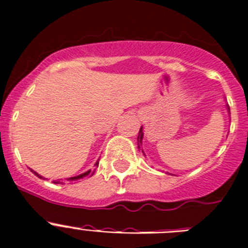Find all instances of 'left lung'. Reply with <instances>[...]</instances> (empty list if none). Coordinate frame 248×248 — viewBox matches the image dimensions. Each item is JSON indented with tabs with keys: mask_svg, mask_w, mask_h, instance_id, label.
<instances>
[{
	"mask_svg": "<svg viewBox=\"0 0 248 248\" xmlns=\"http://www.w3.org/2000/svg\"><path fill=\"white\" fill-rule=\"evenodd\" d=\"M143 127H140V131H139V133H138V148H140V145H141V139H143ZM143 151V150H141Z\"/></svg>",
	"mask_w": 248,
	"mask_h": 248,
	"instance_id": "left-lung-1",
	"label": "left lung"
}]
</instances>
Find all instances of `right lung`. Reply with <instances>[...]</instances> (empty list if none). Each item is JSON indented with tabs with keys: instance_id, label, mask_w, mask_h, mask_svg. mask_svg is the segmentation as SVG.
<instances>
[{
	"instance_id": "add662e5",
	"label": "right lung",
	"mask_w": 248,
	"mask_h": 248,
	"mask_svg": "<svg viewBox=\"0 0 248 248\" xmlns=\"http://www.w3.org/2000/svg\"><path fill=\"white\" fill-rule=\"evenodd\" d=\"M98 165H99V162H98V161H97V163H95V166H98ZM31 172H32L35 175H37L38 178H42L40 174H38V173H36L35 170H31ZM91 174H92V172H91V170H87V172H86V173H82V174H80V175H76V177L68 178V179H66V180H68V182H75V180L83 179V178L88 177V175H91ZM53 183H55V184H64V182H60V180H53Z\"/></svg>"
}]
</instances>
